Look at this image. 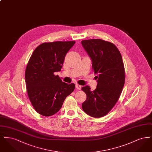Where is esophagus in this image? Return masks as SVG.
Instances as JSON below:
<instances>
[{"mask_svg": "<svg viewBox=\"0 0 152 152\" xmlns=\"http://www.w3.org/2000/svg\"><path fill=\"white\" fill-rule=\"evenodd\" d=\"M76 88H77V89H79V90H81V86H80L79 84H76Z\"/></svg>", "mask_w": 152, "mask_h": 152, "instance_id": "34e87169", "label": "esophagus"}]
</instances>
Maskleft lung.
<instances>
[{"label": "left lung", "mask_w": 152, "mask_h": 152, "mask_svg": "<svg viewBox=\"0 0 152 152\" xmlns=\"http://www.w3.org/2000/svg\"><path fill=\"white\" fill-rule=\"evenodd\" d=\"M91 58L97 85L94 91L86 86L81 88L87 94L83 110L95 118L107 115L115 105L125 83V69L121 55L116 45L101 39L81 41Z\"/></svg>", "instance_id": "1"}]
</instances>
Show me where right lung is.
Returning a JSON list of instances; mask_svg holds the SVG:
<instances>
[{
  "label": "right lung",
  "mask_w": 152,
  "mask_h": 152,
  "mask_svg": "<svg viewBox=\"0 0 152 152\" xmlns=\"http://www.w3.org/2000/svg\"><path fill=\"white\" fill-rule=\"evenodd\" d=\"M74 41L44 43L34 50L25 72L27 92L33 107L43 116H51L61 108L75 85L63 82L54 73L61 71L65 55Z\"/></svg>",
  "instance_id": "right-lung-1"
}]
</instances>
